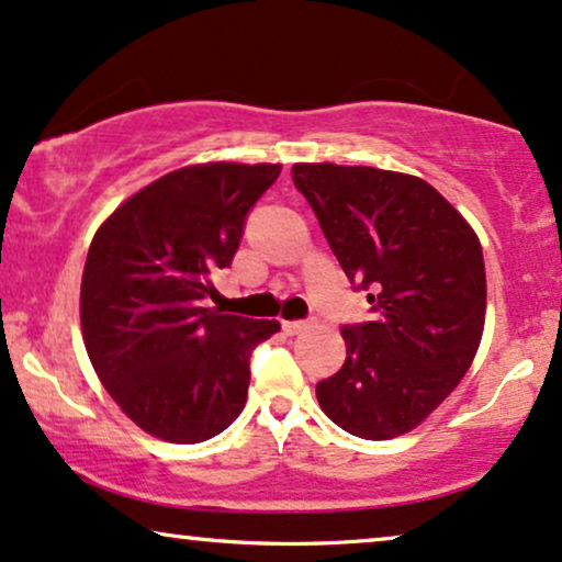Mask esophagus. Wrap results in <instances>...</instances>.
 I'll return each mask as SVG.
<instances>
[{
  "label": "esophagus",
  "instance_id": "obj_1",
  "mask_svg": "<svg viewBox=\"0 0 562 562\" xmlns=\"http://www.w3.org/2000/svg\"><path fill=\"white\" fill-rule=\"evenodd\" d=\"M308 326H311L308 322H282V329L288 334H303Z\"/></svg>",
  "mask_w": 562,
  "mask_h": 562
}]
</instances>
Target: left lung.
<instances>
[{
  "label": "left lung",
  "instance_id": "1",
  "mask_svg": "<svg viewBox=\"0 0 562 562\" xmlns=\"http://www.w3.org/2000/svg\"><path fill=\"white\" fill-rule=\"evenodd\" d=\"M290 173L375 311V322L342 329L345 366L316 383V400L352 436H404L477 355L487 308L477 233L417 176L337 162H295Z\"/></svg>",
  "mask_w": 562,
  "mask_h": 562
}]
</instances>
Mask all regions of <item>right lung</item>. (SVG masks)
<instances>
[{"mask_svg": "<svg viewBox=\"0 0 562 562\" xmlns=\"http://www.w3.org/2000/svg\"><path fill=\"white\" fill-rule=\"evenodd\" d=\"M280 162H196L124 199L92 236L80 285L85 350L130 420L168 443H199L236 420L248 355L274 318L207 308L251 204Z\"/></svg>", "mask_w": 562, "mask_h": 562, "instance_id": "right-lung-1", "label": "right lung"}]
</instances>
